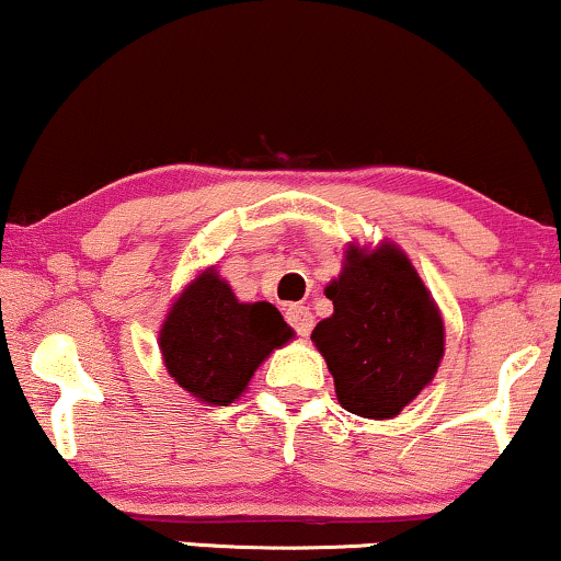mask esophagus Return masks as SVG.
Wrapping results in <instances>:
<instances>
[{
  "label": "esophagus",
  "instance_id": "34e87169",
  "mask_svg": "<svg viewBox=\"0 0 561 561\" xmlns=\"http://www.w3.org/2000/svg\"><path fill=\"white\" fill-rule=\"evenodd\" d=\"M287 323L300 336H308L310 329H313V313H310L306 306H289L287 308Z\"/></svg>",
  "mask_w": 561,
  "mask_h": 561
}]
</instances>
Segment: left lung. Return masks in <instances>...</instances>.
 <instances>
[{"label":"left lung","instance_id":"8db88e82","mask_svg":"<svg viewBox=\"0 0 561 561\" xmlns=\"http://www.w3.org/2000/svg\"><path fill=\"white\" fill-rule=\"evenodd\" d=\"M340 279L327 287L334 313L310 340L327 357L336 400L360 417H394L434 379L444 323L413 263L383 245H350Z\"/></svg>","mask_w":561,"mask_h":561}]
</instances>
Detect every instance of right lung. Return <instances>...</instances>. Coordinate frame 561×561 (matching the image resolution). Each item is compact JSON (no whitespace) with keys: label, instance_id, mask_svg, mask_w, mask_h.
Instances as JSON below:
<instances>
[{"label":"right lung","instance_id":"obj_1","mask_svg":"<svg viewBox=\"0 0 561 561\" xmlns=\"http://www.w3.org/2000/svg\"><path fill=\"white\" fill-rule=\"evenodd\" d=\"M293 336L272 302H240L208 268L167 316L159 334L167 370L182 389L208 404L238 400L255 368Z\"/></svg>","mask_w":561,"mask_h":561}]
</instances>
